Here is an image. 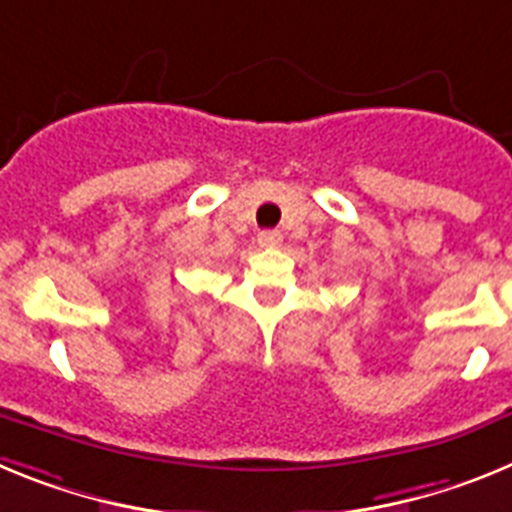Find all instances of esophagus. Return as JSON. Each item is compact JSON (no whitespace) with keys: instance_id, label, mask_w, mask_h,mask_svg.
<instances>
[{"instance_id":"34e87169","label":"esophagus","mask_w":512,"mask_h":512,"mask_svg":"<svg viewBox=\"0 0 512 512\" xmlns=\"http://www.w3.org/2000/svg\"><path fill=\"white\" fill-rule=\"evenodd\" d=\"M260 244L262 247H278L281 244V234L278 231H260Z\"/></svg>"}]
</instances>
